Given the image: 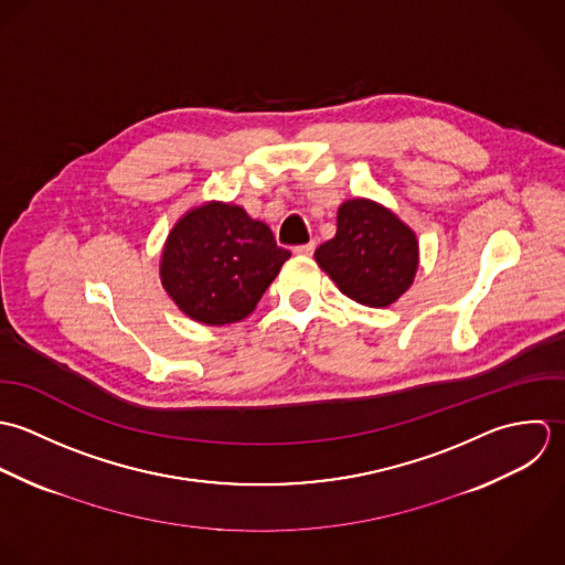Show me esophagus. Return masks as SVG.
<instances>
[{"label":"esophagus","instance_id":"obj_1","mask_svg":"<svg viewBox=\"0 0 565 565\" xmlns=\"http://www.w3.org/2000/svg\"><path fill=\"white\" fill-rule=\"evenodd\" d=\"M315 248H317V244H315V242H308V244H299V246H295L292 250H295L297 255H312V253H315Z\"/></svg>","mask_w":565,"mask_h":565}]
</instances>
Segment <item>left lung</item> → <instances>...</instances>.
Masks as SVG:
<instances>
[{
    "label": "left lung",
    "mask_w": 565,
    "mask_h": 565,
    "mask_svg": "<svg viewBox=\"0 0 565 565\" xmlns=\"http://www.w3.org/2000/svg\"><path fill=\"white\" fill-rule=\"evenodd\" d=\"M315 257L342 295L369 308H384L413 284L419 248L415 233L395 214L355 199L340 205L337 235L321 244Z\"/></svg>",
    "instance_id": "1"
}]
</instances>
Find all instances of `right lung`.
Listing matches in <instances>:
<instances>
[{
  "instance_id": "add662e5",
  "label": "right lung",
  "mask_w": 565,
  "mask_h": 565,
  "mask_svg": "<svg viewBox=\"0 0 565 565\" xmlns=\"http://www.w3.org/2000/svg\"><path fill=\"white\" fill-rule=\"evenodd\" d=\"M290 250L237 205L207 203L185 214L168 235L161 284L194 321L226 326L246 319Z\"/></svg>"
}]
</instances>
